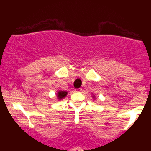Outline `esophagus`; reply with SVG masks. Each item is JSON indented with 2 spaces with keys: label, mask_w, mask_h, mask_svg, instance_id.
<instances>
[{
  "label": "esophagus",
  "mask_w": 151,
  "mask_h": 151,
  "mask_svg": "<svg viewBox=\"0 0 151 151\" xmlns=\"http://www.w3.org/2000/svg\"><path fill=\"white\" fill-rule=\"evenodd\" d=\"M75 91H77V92H80V91H82V88H78V89H76Z\"/></svg>",
  "instance_id": "34e87169"
}]
</instances>
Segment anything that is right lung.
<instances>
[{
    "label": "right lung",
    "instance_id": "right-lung-1",
    "mask_svg": "<svg viewBox=\"0 0 151 151\" xmlns=\"http://www.w3.org/2000/svg\"><path fill=\"white\" fill-rule=\"evenodd\" d=\"M67 94V91H60L58 93V95L57 97H58L59 99H62L63 97H65V96Z\"/></svg>",
    "mask_w": 151,
    "mask_h": 151
}]
</instances>
